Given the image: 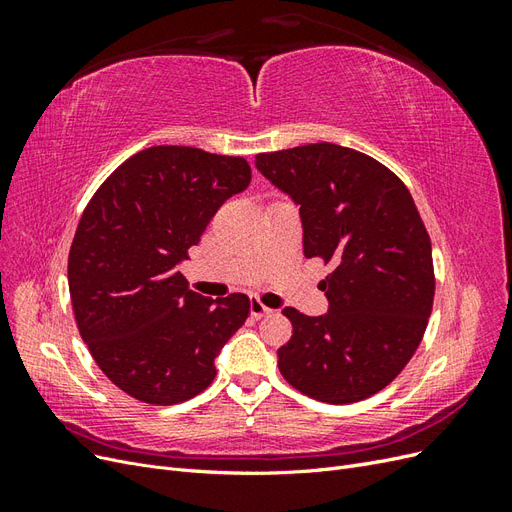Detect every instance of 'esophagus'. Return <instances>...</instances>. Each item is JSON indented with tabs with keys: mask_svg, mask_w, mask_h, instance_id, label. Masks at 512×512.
Returning a JSON list of instances; mask_svg holds the SVG:
<instances>
[{
	"mask_svg": "<svg viewBox=\"0 0 512 512\" xmlns=\"http://www.w3.org/2000/svg\"><path fill=\"white\" fill-rule=\"evenodd\" d=\"M250 314H252L254 318H265V316L273 314V309L267 307L260 299H254V297H252V299H250Z\"/></svg>",
	"mask_w": 512,
	"mask_h": 512,
	"instance_id": "obj_1",
	"label": "esophagus"
}]
</instances>
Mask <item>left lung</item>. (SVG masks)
<instances>
[{"instance_id":"8db88e82","label":"left lung","mask_w":512,"mask_h":512,"mask_svg":"<svg viewBox=\"0 0 512 512\" xmlns=\"http://www.w3.org/2000/svg\"><path fill=\"white\" fill-rule=\"evenodd\" d=\"M256 168L301 207L305 256L333 267L320 282L329 314L284 309L292 337L277 367L327 404L376 395L421 344L436 292L431 239L412 194L391 168L333 143L258 153Z\"/></svg>"}]
</instances>
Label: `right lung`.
I'll return each instance as SVG.
<instances>
[{"mask_svg": "<svg viewBox=\"0 0 512 512\" xmlns=\"http://www.w3.org/2000/svg\"><path fill=\"white\" fill-rule=\"evenodd\" d=\"M252 181L245 158L158 145L119 164L87 203L68 256L76 327L123 393L173 406L203 393L250 299L188 290L177 265L224 200Z\"/></svg>", "mask_w": 512, "mask_h": 512, "instance_id": "right-lung-1", "label": "right lung"}]
</instances>
